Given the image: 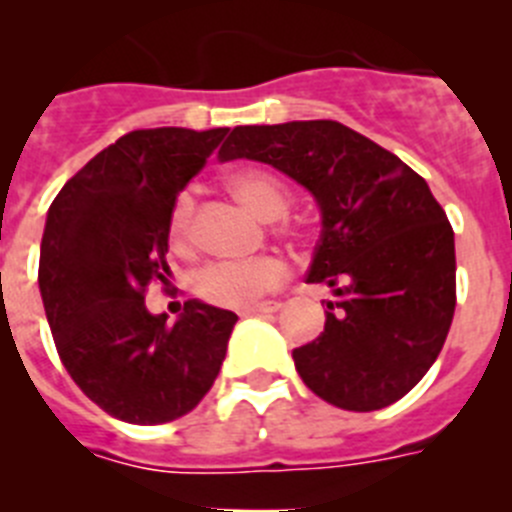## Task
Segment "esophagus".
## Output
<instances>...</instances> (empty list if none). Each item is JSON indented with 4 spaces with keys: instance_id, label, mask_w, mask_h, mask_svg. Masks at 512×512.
Wrapping results in <instances>:
<instances>
[{
    "instance_id": "1",
    "label": "esophagus",
    "mask_w": 512,
    "mask_h": 512,
    "mask_svg": "<svg viewBox=\"0 0 512 512\" xmlns=\"http://www.w3.org/2000/svg\"><path fill=\"white\" fill-rule=\"evenodd\" d=\"M282 307V302H261V305H251V307H243L241 310V318H251V315H266V312H277Z\"/></svg>"
}]
</instances>
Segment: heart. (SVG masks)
<instances>
[{"label":"heart","mask_w":512,"mask_h":512,"mask_svg":"<svg viewBox=\"0 0 512 512\" xmlns=\"http://www.w3.org/2000/svg\"><path fill=\"white\" fill-rule=\"evenodd\" d=\"M228 189L238 202L261 220H277L287 212L289 194L277 176L264 169H238L228 176ZM194 200L182 192L169 215V238L176 248H187ZM287 279V264L277 256H256L248 261H212L194 277L197 297L217 307H246Z\"/></svg>","instance_id":"b5f03b06"}]
</instances>
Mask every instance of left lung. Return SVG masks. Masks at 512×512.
<instances>
[{"instance_id": "obj_1", "label": "left lung", "mask_w": 512, "mask_h": 512, "mask_svg": "<svg viewBox=\"0 0 512 512\" xmlns=\"http://www.w3.org/2000/svg\"><path fill=\"white\" fill-rule=\"evenodd\" d=\"M217 158L274 166L320 207L307 284H328L333 300L323 333L292 351L302 382L354 413L408 395L456 307L454 230L423 176L336 120L238 125Z\"/></svg>"}]
</instances>
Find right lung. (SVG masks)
I'll return each instance as SVG.
<instances>
[{"mask_svg": "<svg viewBox=\"0 0 512 512\" xmlns=\"http://www.w3.org/2000/svg\"><path fill=\"white\" fill-rule=\"evenodd\" d=\"M228 128L133 130L63 184L45 220L38 284L66 372L112 418L156 425L200 405L238 315L184 302L174 325L146 289L169 274V215Z\"/></svg>", "mask_w": 512, "mask_h": 512, "instance_id": "add662e5", "label": "right lung"}]
</instances>
